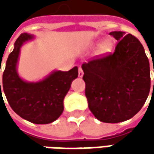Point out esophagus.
I'll return each instance as SVG.
<instances>
[{
    "label": "esophagus",
    "instance_id": "34e87169",
    "mask_svg": "<svg viewBox=\"0 0 154 154\" xmlns=\"http://www.w3.org/2000/svg\"><path fill=\"white\" fill-rule=\"evenodd\" d=\"M84 75V72H83V70H82V68H79V77H82Z\"/></svg>",
    "mask_w": 154,
    "mask_h": 154
}]
</instances>
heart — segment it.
Segmentation results:
<instances>
[{
    "instance_id": "heart-1",
    "label": "heart",
    "mask_w": 154,
    "mask_h": 154,
    "mask_svg": "<svg viewBox=\"0 0 154 154\" xmlns=\"http://www.w3.org/2000/svg\"><path fill=\"white\" fill-rule=\"evenodd\" d=\"M110 47H111V44H110V42L108 41V40H106V41H104L103 44L101 45L100 50H101L102 52H107V51H109Z\"/></svg>"
}]
</instances>
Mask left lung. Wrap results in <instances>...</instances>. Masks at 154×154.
Masks as SVG:
<instances>
[{
  "label": "left lung",
  "instance_id": "8db88e82",
  "mask_svg": "<svg viewBox=\"0 0 154 154\" xmlns=\"http://www.w3.org/2000/svg\"><path fill=\"white\" fill-rule=\"evenodd\" d=\"M109 35L118 41L115 52L81 68L90 110L99 121L116 123L132 118L144 105L150 92V67L135 37L123 32Z\"/></svg>",
  "mask_w": 154,
  "mask_h": 154
}]
</instances>
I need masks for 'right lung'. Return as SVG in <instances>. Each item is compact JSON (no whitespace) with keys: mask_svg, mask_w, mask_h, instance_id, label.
<instances>
[{"mask_svg":"<svg viewBox=\"0 0 154 154\" xmlns=\"http://www.w3.org/2000/svg\"><path fill=\"white\" fill-rule=\"evenodd\" d=\"M33 38L34 36L31 34L22 33L16 40L3 72L2 91L16 114L36 124H47L62 115L63 100L72 81L78 77V68L74 67L67 72L55 70L37 82L21 79L17 71L20 49L25 43ZM0 91L2 96L1 82Z\"/></svg>","mask_w":154,"mask_h":154,"instance_id":"right-lung-1","label":"right lung"}]
</instances>
